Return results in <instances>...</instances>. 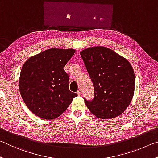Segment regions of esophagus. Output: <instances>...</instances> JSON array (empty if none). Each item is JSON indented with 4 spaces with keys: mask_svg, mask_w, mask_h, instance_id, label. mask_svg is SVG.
I'll return each instance as SVG.
<instances>
[{
    "mask_svg": "<svg viewBox=\"0 0 158 158\" xmlns=\"http://www.w3.org/2000/svg\"><path fill=\"white\" fill-rule=\"evenodd\" d=\"M77 95H78L79 96H81L82 95V92H81V90H79V91H77Z\"/></svg>",
    "mask_w": 158,
    "mask_h": 158,
    "instance_id": "obj_1",
    "label": "esophagus"
}]
</instances>
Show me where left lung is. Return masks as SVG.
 <instances>
[{"label":"left lung","mask_w":158,"mask_h":158,"mask_svg":"<svg viewBox=\"0 0 158 158\" xmlns=\"http://www.w3.org/2000/svg\"><path fill=\"white\" fill-rule=\"evenodd\" d=\"M80 53L94 89L93 100L85 99L88 109L102 119L118 117L134 95L135 73L131 63L105 46L90 47Z\"/></svg>","instance_id":"8db88e82"}]
</instances>
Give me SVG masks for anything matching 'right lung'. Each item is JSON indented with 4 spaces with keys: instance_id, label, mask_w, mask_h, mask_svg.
Segmentation results:
<instances>
[{
    "instance_id": "obj_1",
    "label": "right lung",
    "mask_w": 158,
    "mask_h": 158,
    "mask_svg": "<svg viewBox=\"0 0 158 158\" xmlns=\"http://www.w3.org/2000/svg\"><path fill=\"white\" fill-rule=\"evenodd\" d=\"M76 50L52 48L30 57L22 66L19 80L21 97L33 114L55 119L72 103L76 93L69 88L64 67Z\"/></svg>"
}]
</instances>
